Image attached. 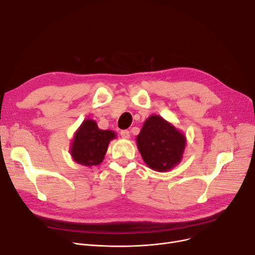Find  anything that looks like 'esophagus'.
<instances>
[{
  "label": "esophagus",
  "mask_w": 255,
  "mask_h": 255,
  "mask_svg": "<svg viewBox=\"0 0 255 255\" xmlns=\"http://www.w3.org/2000/svg\"><path fill=\"white\" fill-rule=\"evenodd\" d=\"M120 134L123 138H129L130 137V132L128 130H122L120 132Z\"/></svg>",
  "instance_id": "34e87169"
}]
</instances>
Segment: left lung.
Returning <instances> with one entry per match:
<instances>
[{
  "instance_id": "left-lung-1",
  "label": "left lung",
  "mask_w": 255,
  "mask_h": 255,
  "mask_svg": "<svg viewBox=\"0 0 255 255\" xmlns=\"http://www.w3.org/2000/svg\"><path fill=\"white\" fill-rule=\"evenodd\" d=\"M136 143L146 165L156 171H167L181 162L186 137L162 117L153 115L143 123Z\"/></svg>"
}]
</instances>
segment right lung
Masks as SVG:
<instances>
[{"instance_id": "obj_1", "label": "right lung", "mask_w": 255, "mask_h": 255, "mask_svg": "<svg viewBox=\"0 0 255 255\" xmlns=\"http://www.w3.org/2000/svg\"><path fill=\"white\" fill-rule=\"evenodd\" d=\"M116 138L112 130H100L94 120L87 119L75 132L70 153L76 163L86 166L100 164L109 148V143Z\"/></svg>"}]
</instances>
